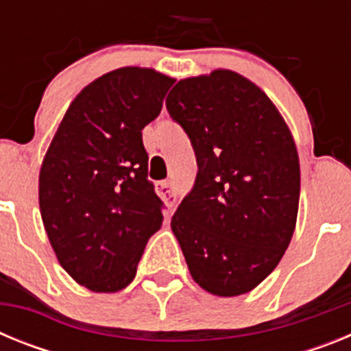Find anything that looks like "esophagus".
Returning a JSON list of instances; mask_svg holds the SVG:
<instances>
[{
  "mask_svg": "<svg viewBox=\"0 0 351 351\" xmlns=\"http://www.w3.org/2000/svg\"><path fill=\"white\" fill-rule=\"evenodd\" d=\"M156 193H158V197H160L161 200L167 204V206L173 207V204H176V195H173L172 181H170V179L156 182Z\"/></svg>",
  "mask_w": 351,
  "mask_h": 351,
  "instance_id": "obj_1",
  "label": "esophagus"
}]
</instances>
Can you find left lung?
I'll list each match as a JSON object with an SVG mask.
<instances>
[{"label": "left lung", "instance_id": "1", "mask_svg": "<svg viewBox=\"0 0 351 351\" xmlns=\"http://www.w3.org/2000/svg\"><path fill=\"white\" fill-rule=\"evenodd\" d=\"M167 110L198 165L173 235L198 287L243 295L274 271L295 230L300 167L290 128L256 84L221 68L179 80Z\"/></svg>", "mask_w": 351, "mask_h": 351}]
</instances>
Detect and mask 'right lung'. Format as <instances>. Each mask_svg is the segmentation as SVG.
<instances>
[{
	"label": "right lung",
	"instance_id": "right-lung-1",
	"mask_svg": "<svg viewBox=\"0 0 351 351\" xmlns=\"http://www.w3.org/2000/svg\"><path fill=\"white\" fill-rule=\"evenodd\" d=\"M172 84L141 66L98 77L71 101L43 156L38 202L51 246L61 267L96 293L132 283L163 221L142 130Z\"/></svg>",
	"mask_w": 351,
	"mask_h": 351
}]
</instances>
